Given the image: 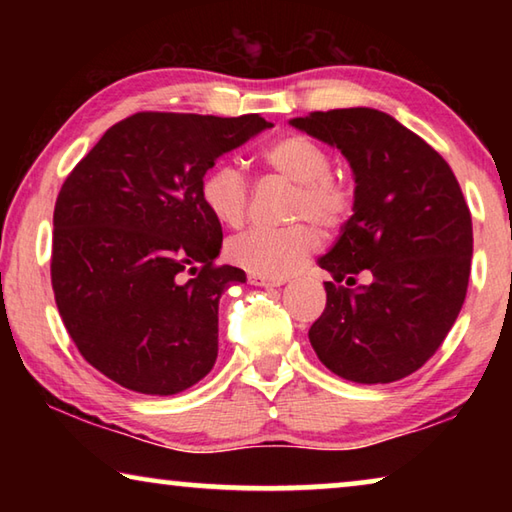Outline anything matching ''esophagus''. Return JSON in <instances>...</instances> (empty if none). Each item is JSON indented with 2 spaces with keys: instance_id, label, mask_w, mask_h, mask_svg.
<instances>
[{
  "instance_id": "esophagus-1",
  "label": "esophagus",
  "mask_w": 512,
  "mask_h": 512,
  "mask_svg": "<svg viewBox=\"0 0 512 512\" xmlns=\"http://www.w3.org/2000/svg\"><path fill=\"white\" fill-rule=\"evenodd\" d=\"M248 282L255 284V287H280V284H284L287 280H271V277H262V275L250 273Z\"/></svg>"
}]
</instances>
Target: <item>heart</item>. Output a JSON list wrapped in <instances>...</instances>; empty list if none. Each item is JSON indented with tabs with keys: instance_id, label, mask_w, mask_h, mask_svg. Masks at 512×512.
Masks as SVG:
<instances>
[{
	"instance_id": "1",
	"label": "heart",
	"mask_w": 512,
	"mask_h": 512,
	"mask_svg": "<svg viewBox=\"0 0 512 512\" xmlns=\"http://www.w3.org/2000/svg\"><path fill=\"white\" fill-rule=\"evenodd\" d=\"M268 171L296 185L291 198V219H307L323 230H336L348 221L354 207L352 187L332 173V155L323 144L305 135L277 137L259 153ZM201 201L216 221L239 228L248 216V178L232 164H216L205 173ZM318 248V232L311 223H296L280 230H248L228 244L232 264L248 273L287 280Z\"/></svg>"
}]
</instances>
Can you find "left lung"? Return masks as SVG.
<instances>
[{
  "instance_id": "left-lung-1",
  "label": "left lung",
  "mask_w": 512,
  "mask_h": 512,
  "mask_svg": "<svg viewBox=\"0 0 512 512\" xmlns=\"http://www.w3.org/2000/svg\"><path fill=\"white\" fill-rule=\"evenodd\" d=\"M291 126L336 146L354 173V214L318 259L334 282L311 348L334 375L391 384L424 366L456 323L472 266L470 207L443 155L386 112H311ZM363 270L370 285L338 284Z\"/></svg>"
}]
</instances>
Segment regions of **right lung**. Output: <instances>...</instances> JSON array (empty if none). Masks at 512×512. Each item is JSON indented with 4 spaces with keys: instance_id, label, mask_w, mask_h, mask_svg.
<instances>
[{
    "instance_id": "1",
    "label": "right lung",
    "mask_w": 512,
    "mask_h": 512,
    "mask_svg": "<svg viewBox=\"0 0 512 512\" xmlns=\"http://www.w3.org/2000/svg\"><path fill=\"white\" fill-rule=\"evenodd\" d=\"M264 117L137 112L103 133L60 187L51 287L83 359L128 391L176 395L219 354V300L246 282L216 266L221 223L201 201L219 155Z\"/></svg>"
}]
</instances>
